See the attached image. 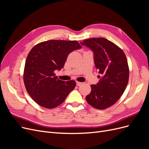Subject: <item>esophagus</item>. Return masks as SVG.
Masks as SVG:
<instances>
[{
  "instance_id": "obj_1",
  "label": "esophagus",
  "mask_w": 149,
  "mask_h": 149,
  "mask_svg": "<svg viewBox=\"0 0 149 149\" xmlns=\"http://www.w3.org/2000/svg\"><path fill=\"white\" fill-rule=\"evenodd\" d=\"M81 84H82V83L79 82V81H76V85H77L78 86H81Z\"/></svg>"
}]
</instances>
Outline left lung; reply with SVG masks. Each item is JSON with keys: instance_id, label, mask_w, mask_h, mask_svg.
<instances>
[{"instance_id": "8db88e82", "label": "left lung", "mask_w": 149, "mask_h": 149, "mask_svg": "<svg viewBox=\"0 0 149 149\" xmlns=\"http://www.w3.org/2000/svg\"><path fill=\"white\" fill-rule=\"evenodd\" d=\"M91 49L96 68L100 78L91 85V91L86 97L89 104L98 109H104L118 101L127 87L129 70L123 51L104 38H93L81 42Z\"/></svg>"}]
</instances>
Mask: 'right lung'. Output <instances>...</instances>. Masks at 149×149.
Returning <instances> with one entry per match:
<instances>
[{"instance_id": "right-lung-1", "label": "right lung", "mask_w": 149, "mask_h": 149, "mask_svg": "<svg viewBox=\"0 0 149 149\" xmlns=\"http://www.w3.org/2000/svg\"><path fill=\"white\" fill-rule=\"evenodd\" d=\"M80 48L77 41L52 40L36 45L31 49L25 61L24 81L36 103L52 109L65 100L75 88L76 82L58 79L55 71L61 70L68 55Z\"/></svg>"}]
</instances>
